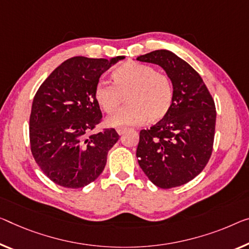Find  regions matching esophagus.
I'll return each instance as SVG.
<instances>
[{
  "label": "esophagus",
  "mask_w": 249,
  "mask_h": 249,
  "mask_svg": "<svg viewBox=\"0 0 249 249\" xmlns=\"http://www.w3.org/2000/svg\"><path fill=\"white\" fill-rule=\"evenodd\" d=\"M125 131H127V129H125V128H120V129H118V130H117L118 135H119V136H121V135H124V133Z\"/></svg>",
  "instance_id": "1"
}]
</instances>
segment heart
<instances>
[{"label":"heart","instance_id":"b5f03b06","mask_svg":"<svg viewBox=\"0 0 249 249\" xmlns=\"http://www.w3.org/2000/svg\"><path fill=\"white\" fill-rule=\"evenodd\" d=\"M112 86L100 81L94 87L93 98L106 113L111 114L125 101L128 105L110 116L107 124L124 128L166 119L174 103V87L169 76L156 72L147 64L127 62L111 72Z\"/></svg>","mask_w":249,"mask_h":249}]
</instances>
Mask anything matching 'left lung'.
I'll return each mask as SVG.
<instances>
[{
  "label": "left lung",
  "instance_id": "8db88e82",
  "mask_svg": "<svg viewBox=\"0 0 249 249\" xmlns=\"http://www.w3.org/2000/svg\"><path fill=\"white\" fill-rule=\"evenodd\" d=\"M136 60L161 67L174 87L173 108L166 119L140 131L138 163L159 188L185 185L212 156L215 102L197 71L171 51L156 50Z\"/></svg>",
  "mask_w": 249,
  "mask_h": 249
}]
</instances>
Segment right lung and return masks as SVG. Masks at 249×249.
I'll use <instances>...</instances> for the list:
<instances>
[{
    "label": "right lung",
    "mask_w": 249,
    "mask_h": 249,
    "mask_svg": "<svg viewBox=\"0 0 249 249\" xmlns=\"http://www.w3.org/2000/svg\"><path fill=\"white\" fill-rule=\"evenodd\" d=\"M74 56L61 63L36 93L30 116V143L45 176L66 188H82L105 169L108 151L119 140L114 129L87 137L102 113L93 98L106 70L122 60Z\"/></svg>",
    "instance_id": "obj_1"
}]
</instances>
